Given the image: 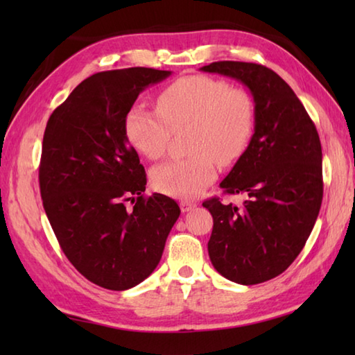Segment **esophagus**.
<instances>
[{"instance_id":"obj_1","label":"esophagus","mask_w":355,"mask_h":355,"mask_svg":"<svg viewBox=\"0 0 355 355\" xmlns=\"http://www.w3.org/2000/svg\"><path fill=\"white\" fill-rule=\"evenodd\" d=\"M195 207H197V205H195V202H191V201L180 202V209H182V212H191V210H193Z\"/></svg>"}]
</instances>
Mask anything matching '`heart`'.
I'll return each mask as SVG.
<instances>
[{
  "instance_id": "b5f03b06",
  "label": "heart",
  "mask_w": 355,
  "mask_h": 355,
  "mask_svg": "<svg viewBox=\"0 0 355 355\" xmlns=\"http://www.w3.org/2000/svg\"><path fill=\"white\" fill-rule=\"evenodd\" d=\"M254 125L253 102L245 92L207 76H187L158 94L157 111L134 105L125 117V134L140 154L158 160L166 154L172 131L191 126V150L184 160L153 169L158 192L175 198H195L215 182L216 158L227 164L244 153Z\"/></svg>"
}]
</instances>
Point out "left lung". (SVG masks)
Segmentation results:
<instances>
[{
  "instance_id": "8db88e82",
  "label": "left lung",
  "mask_w": 355,
  "mask_h": 355,
  "mask_svg": "<svg viewBox=\"0 0 355 355\" xmlns=\"http://www.w3.org/2000/svg\"><path fill=\"white\" fill-rule=\"evenodd\" d=\"M236 79L254 102V132L220 187L245 193L244 206L202 202L214 216L207 250L212 266L241 285L281 275L302 252L318 220L322 197V146L304 105L267 67L220 61L200 69Z\"/></svg>"
}]
</instances>
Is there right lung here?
Segmentation results:
<instances>
[{"label": "right lung", "mask_w": 355, "mask_h": 355, "mask_svg": "<svg viewBox=\"0 0 355 355\" xmlns=\"http://www.w3.org/2000/svg\"><path fill=\"white\" fill-rule=\"evenodd\" d=\"M169 76L145 67L96 73L53 111L45 128L44 210L74 268L103 288L123 291L145 281L180 216L166 195L143 197L145 168L125 134L126 112L139 94Z\"/></svg>", "instance_id": "add662e5"}]
</instances>
